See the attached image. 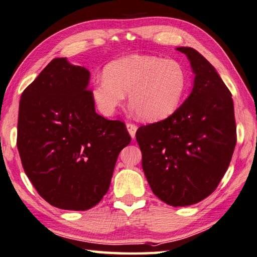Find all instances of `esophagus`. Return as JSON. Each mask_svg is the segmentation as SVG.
<instances>
[{
	"mask_svg": "<svg viewBox=\"0 0 257 257\" xmlns=\"http://www.w3.org/2000/svg\"><path fill=\"white\" fill-rule=\"evenodd\" d=\"M127 130L129 135L132 136V138L134 139L136 137V132H137V125L135 123H127Z\"/></svg>",
	"mask_w": 257,
	"mask_h": 257,
	"instance_id": "esophagus-1",
	"label": "esophagus"
}]
</instances>
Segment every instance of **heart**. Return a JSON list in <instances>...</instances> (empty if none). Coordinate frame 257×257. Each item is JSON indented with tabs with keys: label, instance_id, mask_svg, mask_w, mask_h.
<instances>
[{
	"label": "heart",
	"instance_id": "heart-1",
	"mask_svg": "<svg viewBox=\"0 0 257 257\" xmlns=\"http://www.w3.org/2000/svg\"><path fill=\"white\" fill-rule=\"evenodd\" d=\"M186 87L187 73L177 60L132 54L110 62L103 78L92 83L90 94L100 111L111 115L129 92V103L138 118L153 122L179 108Z\"/></svg>",
	"mask_w": 257,
	"mask_h": 257
}]
</instances>
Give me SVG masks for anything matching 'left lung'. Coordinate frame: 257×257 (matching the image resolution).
<instances>
[{
	"instance_id": "obj_1",
	"label": "left lung",
	"mask_w": 257,
	"mask_h": 257,
	"mask_svg": "<svg viewBox=\"0 0 257 257\" xmlns=\"http://www.w3.org/2000/svg\"><path fill=\"white\" fill-rule=\"evenodd\" d=\"M176 50L192 65V92L172 115L136 133L150 188L174 207L197 204L217 188L236 145L232 93L198 51Z\"/></svg>"
}]
</instances>
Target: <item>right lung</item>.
Returning a JSON list of instances; mask_svg holds the SVG:
<instances>
[{
    "label": "right lung",
    "instance_id": "right-lung-1",
    "mask_svg": "<svg viewBox=\"0 0 257 257\" xmlns=\"http://www.w3.org/2000/svg\"><path fill=\"white\" fill-rule=\"evenodd\" d=\"M90 72L55 58L24 90L19 107L18 149L25 174L54 207L87 210L107 194L125 124L95 112Z\"/></svg>",
    "mask_w": 257,
    "mask_h": 257
}]
</instances>
